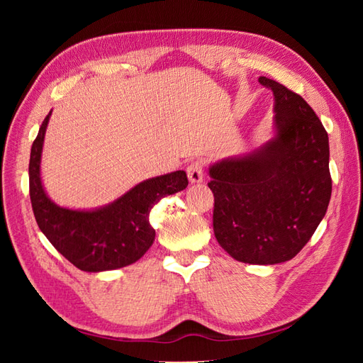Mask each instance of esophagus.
<instances>
[{
  "label": "esophagus",
  "instance_id": "obj_1",
  "mask_svg": "<svg viewBox=\"0 0 363 363\" xmlns=\"http://www.w3.org/2000/svg\"><path fill=\"white\" fill-rule=\"evenodd\" d=\"M188 177L191 183H201L204 180V163L203 160H194L188 167Z\"/></svg>",
  "mask_w": 363,
  "mask_h": 363
}]
</instances>
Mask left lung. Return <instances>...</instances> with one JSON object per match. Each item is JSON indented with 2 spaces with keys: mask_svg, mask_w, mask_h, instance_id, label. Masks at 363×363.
I'll return each instance as SVG.
<instances>
[{
  "mask_svg": "<svg viewBox=\"0 0 363 363\" xmlns=\"http://www.w3.org/2000/svg\"><path fill=\"white\" fill-rule=\"evenodd\" d=\"M274 94L276 136L244 157L208 168L213 232L233 259L274 265L295 257L324 218L332 195L328 136L303 98L259 77Z\"/></svg>",
  "mask_w": 363,
  "mask_h": 363,
  "instance_id": "1",
  "label": "left lung"
}]
</instances>
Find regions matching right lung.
Returning <instances> with one entry per match:
<instances>
[{"mask_svg": "<svg viewBox=\"0 0 363 363\" xmlns=\"http://www.w3.org/2000/svg\"><path fill=\"white\" fill-rule=\"evenodd\" d=\"M51 112L43 119L30 152V200L40 232L74 267L87 272L131 265L155 242L150 212L160 199L188 186L184 171L136 184L121 199L96 211H71L54 204L40 182V155Z\"/></svg>", "mask_w": 363, "mask_h": 363, "instance_id": "add662e5", "label": "right lung"}]
</instances>
